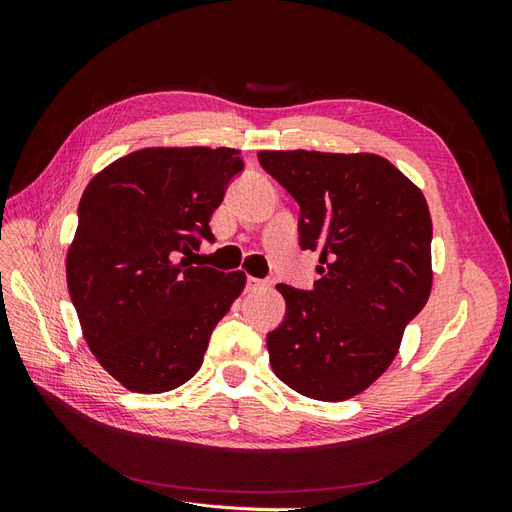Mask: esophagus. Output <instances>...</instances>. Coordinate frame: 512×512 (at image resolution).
<instances>
[{"mask_svg": "<svg viewBox=\"0 0 512 512\" xmlns=\"http://www.w3.org/2000/svg\"><path fill=\"white\" fill-rule=\"evenodd\" d=\"M269 282L265 280H258V277H247V290H260V288H267Z\"/></svg>", "mask_w": 512, "mask_h": 512, "instance_id": "34e87169", "label": "esophagus"}]
</instances>
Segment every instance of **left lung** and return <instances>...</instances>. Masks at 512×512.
Instances as JSON below:
<instances>
[{
    "label": "left lung",
    "instance_id": "1",
    "mask_svg": "<svg viewBox=\"0 0 512 512\" xmlns=\"http://www.w3.org/2000/svg\"><path fill=\"white\" fill-rule=\"evenodd\" d=\"M297 200L301 250L318 252L312 290L277 284L284 322L267 335L275 376L297 393L344 401L374 384L431 292L423 192L376 153L260 151Z\"/></svg>",
    "mask_w": 512,
    "mask_h": 512
}]
</instances>
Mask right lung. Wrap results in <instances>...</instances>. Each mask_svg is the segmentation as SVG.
Instances as JSON below:
<instances>
[{"label": "right lung", "mask_w": 512, "mask_h": 512, "mask_svg": "<svg viewBox=\"0 0 512 512\" xmlns=\"http://www.w3.org/2000/svg\"><path fill=\"white\" fill-rule=\"evenodd\" d=\"M237 149L149 147L98 173L79 203L68 292L98 363L134 393H164L203 365L209 337L245 273L192 267Z\"/></svg>", "instance_id": "add662e5"}]
</instances>
